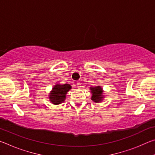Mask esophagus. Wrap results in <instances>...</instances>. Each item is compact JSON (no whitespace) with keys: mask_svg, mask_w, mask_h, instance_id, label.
I'll return each mask as SVG.
<instances>
[{"mask_svg":"<svg viewBox=\"0 0 155 155\" xmlns=\"http://www.w3.org/2000/svg\"><path fill=\"white\" fill-rule=\"evenodd\" d=\"M76 85H77V87H78V88H81V83H79V82H77V84H76Z\"/></svg>","mask_w":155,"mask_h":155,"instance_id":"34e87169","label":"esophagus"}]
</instances>
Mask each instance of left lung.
<instances>
[{"label":"left lung","mask_w":155,"mask_h":155,"mask_svg":"<svg viewBox=\"0 0 155 155\" xmlns=\"http://www.w3.org/2000/svg\"><path fill=\"white\" fill-rule=\"evenodd\" d=\"M90 90H91V93H92L91 100L94 102H96V103L101 101L103 98V96H102V94H103L102 88L100 86H98V87H91Z\"/></svg>","instance_id":"left-lung-1"}]
</instances>
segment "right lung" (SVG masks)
I'll return each mask as SVG.
<instances>
[{"label":"right lung","mask_w":155,"mask_h":155,"mask_svg":"<svg viewBox=\"0 0 155 155\" xmlns=\"http://www.w3.org/2000/svg\"><path fill=\"white\" fill-rule=\"evenodd\" d=\"M71 89V86L68 84L65 85H56L52 89L50 94L49 98L54 104H59L65 101V94Z\"/></svg>","instance_id":"right-lung-1"}]
</instances>
